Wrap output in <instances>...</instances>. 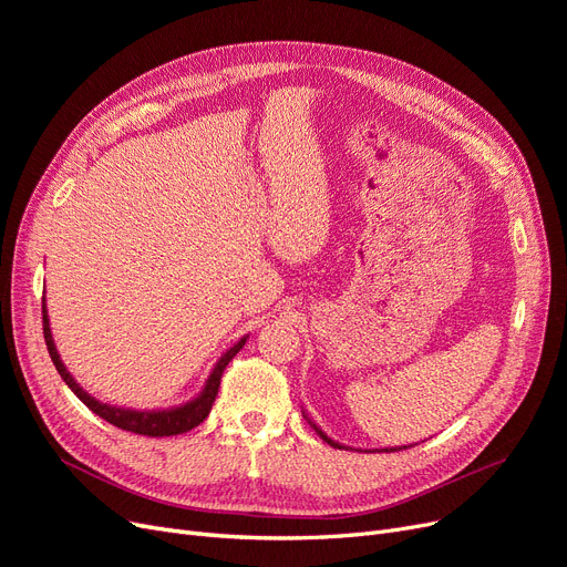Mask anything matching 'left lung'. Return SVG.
I'll return each mask as SVG.
<instances>
[{
  "instance_id": "1",
  "label": "left lung",
  "mask_w": 567,
  "mask_h": 567,
  "mask_svg": "<svg viewBox=\"0 0 567 567\" xmlns=\"http://www.w3.org/2000/svg\"><path fill=\"white\" fill-rule=\"evenodd\" d=\"M303 415H306V411H303ZM306 421L310 423V427H312V430H316V432L320 434L322 442H327L329 446H333V449H350V446H343V444H339V442H333V439H331V436H327V434H324L316 423L310 421L308 415H306ZM411 446H413V444H409V446H390V449H364V453H390V451H402V449H411ZM350 451H352V449H350ZM360 451H362V449H360Z\"/></svg>"
}]
</instances>
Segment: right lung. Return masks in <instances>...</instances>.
<instances>
[{"mask_svg":"<svg viewBox=\"0 0 567 567\" xmlns=\"http://www.w3.org/2000/svg\"><path fill=\"white\" fill-rule=\"evenodd\" d=\"M44 339H47V348L51 360L60 373V379L68 383V388L79 396V400L86 404L93 413H97L102 421H107L125 432H135V434H144V436H173V434H184L188 430H194L196 425H200L209 409L215 404V396L219 392V381H221V373L226 369V364L236 358L240 352V348L245 346L247 337H243L236 346H230L221 358L217 360L215 369L209 371L207 381L203 385V390L194 396V400H188L179 406H171V409H154V411H137V409H125V406H112V404H104L95 396H91L86 390H83L76 381L74 375L68 371V367L62 364L58 348L53 343V333H51V324H49V312H47V303H44Z\"/></svg>","mask_w":567,"mask_h":567,"instance_id":"1","label":"right lung"}]
</instances>
